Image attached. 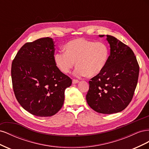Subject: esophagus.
Wrapping results in <instances>:
<instances>
[{"label": "esophagus", "instance_id": "34e87169", "mask_svg": "<svg viewBox=\"0 0 149 149\" xmlns=\"http://www.w3.org/2000/svg\"><path fill=\"white\" fill-rule=\"evenodd\" d=\"M79 83V80H78V79H73V84H76V83Z\"/></svg>", "mask_w": 149, "mask_h": 149}]
</instances>
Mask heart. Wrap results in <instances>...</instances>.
<instances>
[{
	"instance_id": "heart-1",
	"label": "heart",
	"mask_w": 149,
	"mask_h": 149,
	"mask_svg": "<svg viewBox=\"0 0 149 149\" xmlns=\"http://www.w3.org/2000/svg\"><path fill=\"white\" fill-rule=\"evenodd\" d=\"M65 52H58L54 55L56 66L67 74L75 65L74 74L78 77L92 78L100 74L109 59V48L102 42H95L83 38H76L64 47Z\"/></svg>"
}]
</instances>
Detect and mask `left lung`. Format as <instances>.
Returning <instances> with one entry per match:
<instances>
[{
    "label": "left lung",
    "instance_id": "1",
    "mask_svg": "<svg viewBox=\"0 0 149 149\" xmlns=\"http://www.w3.org/2000/svg\"><path fill=\"white\" fill-rule=\"evenodd\" d=\"M106 36L111 47L109 59L102 73L89 81L86 98L93 110L111 114L124 110L132 101L139 66L131 48L112 36Z\"/></svg>",
    "mask_w": 149,
    "mask_h": 149
}]
</instances>
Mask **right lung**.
Here are the masks:
<instances>
[{
    "mask_svg": "<svg viewBox=\"0 0 149 149\" xmlns=\"http://www.w3.org/2000/svg\"><path fill=\"white\" fill-rule=\"evenodd\" d=\"M55 50L52 38H41L24 44L12 61V87L17 100L35 116L57 113L64 103L65 90L72 83L56 66Z\"/></svg>",
    "mask_w": 149,
    "mask_h": 149,
    "instance_id": "1",
    "label": "right lung"
}]
</instances>
